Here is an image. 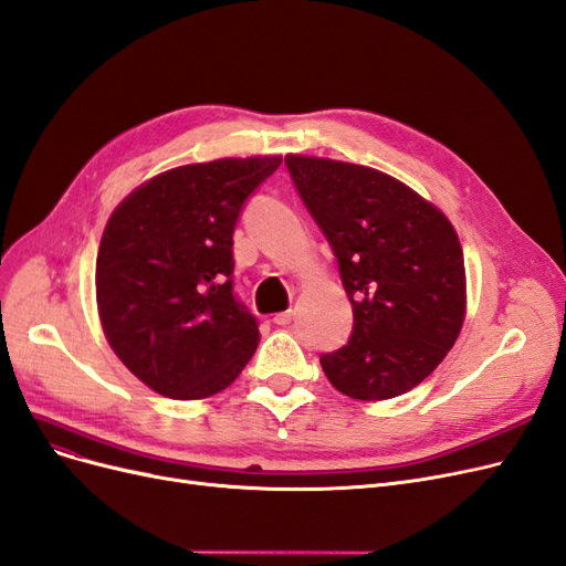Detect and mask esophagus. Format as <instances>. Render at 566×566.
I'll use <instances>...</instances> for the list:
<instances>
[{
	"label": "esophagus",
	"instance_id": "34e87169",
	"mask_svg": "<svg viewBox=\"0 0 566 566\" xmlns=\"http://www.w3.org/2000/svg\"><path fill=\"white\" fill-rule=\"evenodd\" d=\"M292 316H295V314H292V311H281V314L274 316V323L281 325V327H285V325L292 323Z\"/></svg>",
	"mask_w": 566,
	"mask_h": 566
}]
</instances>
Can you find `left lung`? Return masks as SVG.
Instances as JSON below:
<instances>
[{
	"instance_id": "obj_1",
	"label": "left lung",
	"mask_w": 566,
	"mask_h": 566,
	"mask_svg": "<svg viewBox=\"0 0 566 566\" xmlns=\"http://www.w3.org/2000/svg\"><path fill=\"white\" fill-rule=\"evenodd\" d=\"M285 166L335 252L354 306L348 342L321 356L325 377L356 400L412 391L463 325L465 271L454 227L375 168L292 154Z\"/></svg>"
}]
</instances>
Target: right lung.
I'll return each mask as SVG.
<instances>
[{
	"instance_id": "right-lung-1",
	"label": "right lung",
	"mask_w": 566,
	"mask_h": 566,
	"mask_svg": "<svg viewBox=\"0 0 566 566\" xmlns=\"http://www.w3.org/2000/svg\"><path fill=\"white\" fill-rule=\"evenodd\" d=\"M281 157L166 170L116 206L95 262L114 354L172 400L216 396L255 354V316L233 292V227Z\"/></svg>"
}]
</instances>
